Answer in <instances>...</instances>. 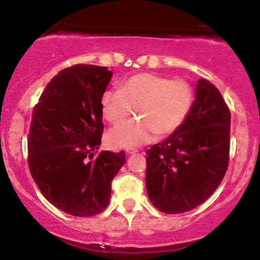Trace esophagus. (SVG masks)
Listing matches in <instances>:
<instances>
[{"label": "esophagus", "instance_id": "34e87169", "mask_svg": "<svg viewBox=\"0 0 260 260\" xmlns=\"http://www.w3.org/2000/svg\"><path fill=\"white\" fill-rule=\"evenodd\" d=\"M137 152H138V149H137V148H128V149L125 150V153L127 154H135Z\"/></svg>", "mask_w": 260, "mask_h": 260}]
</instances>
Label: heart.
I'll use <instances>...</instances> for the list:
<instances>
[{
  "instance_id": "heart-1",
  "label": "heart",
  "mask_w": 260,
  "mask_h": 260,
  "mask_svg": "<svg viewBox=\"0 0 260 260\" xmlns=\"http://www.w3.org/2000/svg\"><path fill=\"white\" fill-rule=\"evenodd\" d=\"M195 92L186 80L169 79L142 73L124 80L119 88H110L101 96L102 116L119 124L137 108L141 120L117 125L107 136L112 147H138L155 136L176 132L189 117Z\"/></svg>"
}]
</instances>
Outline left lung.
<instances>
[{
  "instance_id": "obj_1",
  "label": "left lung",
  "mask_w": 260,
  "mask_h": 260,
  "mask_svg": "<svg viewBox=\"0 0 260 260\" xmlns=\"http://www.w3.org/2000/svg\"><path fill=\"white\" fill-rule=\"evenodd\" d=\"M231 112L205 79L185 123L147 152L145 186L154 207L181 213L204 204L223 180L230 160Z\"/></svg>"
}]
</instances>
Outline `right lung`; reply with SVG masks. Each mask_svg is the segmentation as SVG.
Masks as SVG:
<instances>
[{
  "label": "right lung",
  "instance_id": "add662e5",
  "mask_svg": "<svg viewBox=\"0 0 260 260\" xmlns=\"http://www.w3.org/2000/svg\"><path fill=\"white\" fill-rule=\"evenodd\" d=\"M111 78L106 67L73 65L50 80L33 110L29 172L51 205L78 217L106 209L111 182L125 161L123 150L98 152L101 96Z\"/></svg>",
  "mask_w": 260,
  "mask_h": 260
}]
</instances>
